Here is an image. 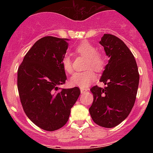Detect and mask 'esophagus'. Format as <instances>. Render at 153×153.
I'll return each instance as SVG.
<instances>
[{
    "label": "esophagus",
    "instance_id": "34e87169",
    "mask_svg": "<svg viewBox=\"0 0 153 153\" xmlns=\"http://www.w3.org/2000/svg\"><path fill=\"white\" fill-rule=\"evenodd\" d=\"M88 91V89H83V88H81V93H85L86 92H87Z\"/></svg>",
    "mask_w": 153,
    "mask_h": 153
}]
</instances>
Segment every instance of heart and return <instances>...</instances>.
Returning <instances> with one entry per match:
<instances>
[{
	"instance_id": "1",
	"label": "heart",
	"mask_w": 153,
	"mask_h": 153,
	"mask_svg": "<svg viewBox=\"0 0 153 153\" xmlns=\"http://www.w3.org/2000/svg\"><path fill=\"white\" fill-rule=\"evenodd\" d=\"M75 52L78 55L87 58L85 64V69L87 70L75 72L70 78V84L81 88L87 87L97 78L96 74L92 69L101 72L105 67V58L103 55L96 52V48L90 42L86 41H82L76 46ZM62 66L67 73H71L73 70L72 58L69 55H65L63 58Z\"/></svg>"
}]
</instances>
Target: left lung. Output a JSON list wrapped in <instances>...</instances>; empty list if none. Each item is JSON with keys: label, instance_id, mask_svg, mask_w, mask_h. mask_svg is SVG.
<instances>
[{"label": "left lung", "instance_id": "obj_1", "mask_svg": "<svg viewBox=\"0 0 153 153\" xmlns=\"http://www.w3.org/2000/svg\"><path fill=\"white\" fill-rule=\"evenodd\" d=\"M99 43L109 58L100 80L106 86L91 88L94 99L89 111L95 124L112 128L130 113L136 99L139 73L133 55L120 38L104 34Z\"/></svg>", "mask_w": 153, "mask_h": 153}]
</instances>
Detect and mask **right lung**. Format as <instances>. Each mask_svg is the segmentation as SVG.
Returning <instances> with one entry per match:
<instances>
[{"label": "right lung", "instance_id": "1", "mask_svg": "<svg viewBox=\"0 0 153 153\" xmlns=\"http://www.w3.org/2000/svg\"><path fill=\"white\" fill-rule=\"evenodd\" d=\"M66 38L46 36L35 43L18 69V89L23 109L38 127L55 131L67 124L81 94L75 86L61 89L67 80L62 59Z\"/></svg>", "mask_w": 153, "mask_h": 153}]
</instances>
